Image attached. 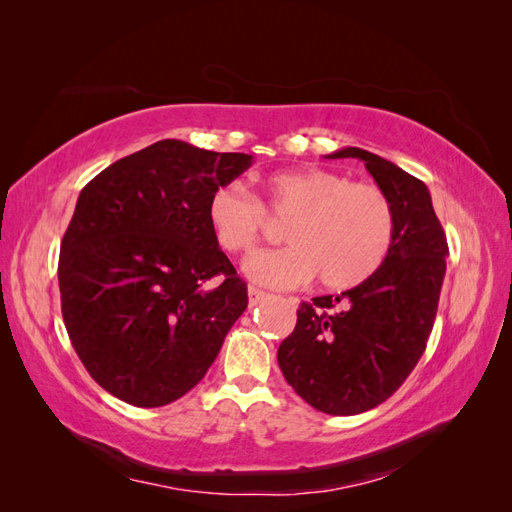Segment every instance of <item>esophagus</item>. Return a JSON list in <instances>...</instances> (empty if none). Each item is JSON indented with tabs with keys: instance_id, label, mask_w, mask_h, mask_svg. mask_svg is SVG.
I'll use <instances>...</instances> for the list:
<instances>
[{
	"instance_id": "1",
	"label": "esophagus",
	"mask_w": 512,
	"mask_h": 512,
	"mask_svg": "<svg viewBox=\"0 0 512 512\" xmlns=\"http://www.w3.org/2000/svg\"><path fill=\"white\" fill-rule=\"evenodd\" d=\"M247 297H250V305L254 307V305H258L260 301L267 299V292H262V290L250 286V288H247Z\"/></svg>"
}]
</instances>
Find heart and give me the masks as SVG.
Segmentation results:
<instances>
[{
	"mask_svg": "<svg viewBox=\"0 0 512 512\" xmlns=\"http://www.w3.org/2000/svg\"><path fill=\"white\" fill-rule=\"evenodd\" d=\"M290 218L280 250L247 260L245 273L269 288H297L318 277L327 290L367 282L391 252L395 213L378 185L348 181L327 168H292L260 181L252 198L237 183L209 194L207 222L232 256H247L265 235L267 218Z\"/></svg>",
	"mask_w": 512,
	"mask_h": 512,
	"instance_id": "b5f03b06",
	"label": "heart"
}]
</instances>
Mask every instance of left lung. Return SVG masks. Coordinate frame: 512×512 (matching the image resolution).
<instances>
[{
	"mask_svg": "<svg viewBox=\"0 0 512 512\" xmlns=\"http://www.w3.org/2000/svg\"><path fill=\"white\" fill-rule=\"evenodd\" d=\"M359 158L395 213V237L382 267L342 297H314L280 344L286 382L309 406L333 416L361 414L389 399L421 359L436 320L448 243L427 185L359 147Z\"/></svg>",
	"mask_w": 512,
	"mask_h": 512,
	"instance_id": "8db88e82",
	"label": "left lung"
}]
</instances>
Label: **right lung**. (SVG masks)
<instances>
[{
    "mask_svg": "<svg viewBox=\"0 0 512 512\" xmlns=\"http://www.w3.org/2000/svg\"><path fill=\"white\" fill-rule=\"evenodd\" d=\"M250 166L247 153L166 138L81 190L61 241V314L89 376L126 404L158 408L194 389L245 312L207 200Z\"/></svg>",
    "mask_w": 512,
    "mask_h": 512,
    "instance_id": "1",
    "label": "right lung"
}]
</instances>
